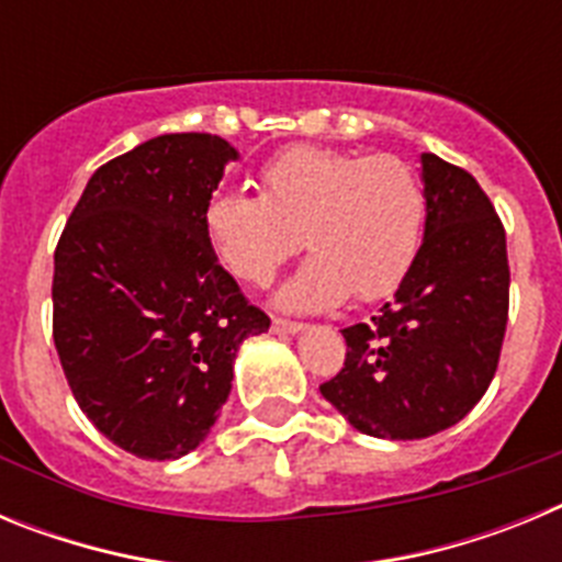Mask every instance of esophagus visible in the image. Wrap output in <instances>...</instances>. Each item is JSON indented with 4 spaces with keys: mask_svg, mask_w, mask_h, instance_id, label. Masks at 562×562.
I'll return each instance as SVG.
<instances>
[{
    "mask_svg": "<svg viewBox=\"0 0 562 562\" xmlns=\"http://www.w3.org/2000/svg\"><path fill=\"white\" fill-rule=\"evenodd\" d=\"M306 326L297 324V321H286V317H272V331L278 335H297V331H304Z\"/></svg>",
    "mask_w": 562,
    "mask_h": 562,
    "instance_id": "obj_1",
    "label": "esophagus"
}]
</instances>
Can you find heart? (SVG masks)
<instances>
[{
  "label": "heart",
  "instance_id": "b5f03b06",
  "mask_svg": "<svg viewBox=\"0 0 562 562\" xmlns=\"http://www.w3.org/2000/svg\"><path fill=\"white\" fill-rule=\"evenodd\" d=\"M258 188L261 200L216 191L202 222L222 265L252 286L270 284L304 236L315 256L278 290L284 310H331L351 292L380 301L408 276L428 213L411 162L292 146L261 166Z\"/></svg>",
  "mask_w": 562,
  "mask_h": 562
}]
</instances>
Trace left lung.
Listing matches in <instances>:
<instances>
[{
  "label": "left lung",
  "instance_id": "1",
  "mask_svg": "<svg viewBox=\"0 0 562 562\" xmlns=\"http://www.w3.org/2000/svg\"><path fill=\"white\" fill-rule=\"evenodd\" d=\"M425 238L394 301L342 329L346 362L321 394L376 439H425L475 408L509 312L506 233L473 173L422 154Z\"/></svg>",
  "mask_w": 562,
  "mask_h": 562
}]
</instances>
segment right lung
I'll return each mask as SVG.
<instances>
[{"label":"right lung","mask_w":562,"mask_h":562,"mask_svg":"<svg viewBox=\"0 0 562 562\" xmlns=\"http://www.w3.org/2000/svg\"><path fill=\"white\" fill-rule=\"evenodd\" d=\"M238 151L160 134L92 173L56 247L53 340L87 419L137 459L171 461L211 434L238 346L270 329L220 265L205 202Z\"/></svg>","instance_id":"1"}]
</instances>
